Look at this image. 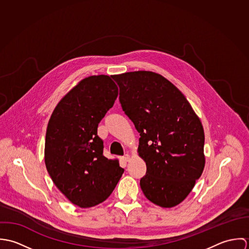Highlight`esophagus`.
<instances>
[{
  "label": "esophagus",
  "instance_id": "1",
  "mask_svg": "<svg viewBox=\"0 0 249 249\" xmlns=\"http://www.w3.org/2000/svg\"><path fill=\"white\" fill-rule=\"evenodd\" d=\"M124 162H128L129 161V159H130V156L128 155V154H125L124 156H123L122 158H121Z\"/></svg>",
  "mask_w": 249,
  "mask_h": 249
}]
</instances>
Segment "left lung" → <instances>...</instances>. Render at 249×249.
<instances>
[{
  "label": "left lung",
  "mask_w": 249,
  "mask_h": 249,
  "mask_svg": "<svg viewBox=\"0 0 249 249\" xmlns=\"http://www.w3.org/2000/svg\"><path fill=\"white\" fill-rule=\"evenodd\" d=\"M113 78L122 108L140 133L138 152L146 165L142 193L160 207H175L205 166L201 122L185 96L159 73L129 71Z\"/></svg>",
  "instance_id": "8db88e82"
}]
</instances>
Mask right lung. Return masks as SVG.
Wrapping results in <instances>:
<instances>
[{
  "label": "right lung",
  "mask_w": 249,
  "mask_h": 249,
  "mask_svg": "<svg viewBox=\"0 0 249 249\" xmlns=\"http://www.w3.org/2000/svg\"><path fill=\"white\" fill-rule=\"evenodd\" d=\"M118 97L109 75H91L75 85L54 108L48 124L45 164L57 189L80 208L104 202L124 169L104 156L98 125Z\"/></svg>",
  "instance_id": "right-lung-1"
}]
</instances>
